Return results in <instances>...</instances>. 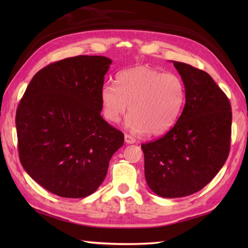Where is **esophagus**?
<instances>
[{"instance_id":"1","label":"esophagus","mask_w":248,"mask_h":248,"mask_svg":"<svg viewBox=\"0 0 248 248\" xmlns=\"http://www.w3.org/2000/svg\"><path fill=\"white\" fill-rule=\"evenodd\" d=\"M124 141L127 144H134L135 143V139L132 138V136L129 135V134H124Z\"/></svg>"}]
</instances>
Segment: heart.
Returning a JSON list of instances; mask_svg holds the SVG:
<instances>
[{"instance_id":"1","label":"heart","mask_w":248,"mask_h":248,"mask_svg":"<svg viewBox=\"0 0 248 248\" xmlns=\"http://www.w3.org/2000/svg\"><path fill=\"white\" fill-rule=\"evenodd\" d=\"M115 82L116 86L105 84L100 93L102 113L108 123L119 124L130 108L125 125L135 134L159 136L175 124L186 101L180 77L138 66L118 72Z\"/></svg>"}]
</instances>
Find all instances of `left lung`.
Listing matches in <instances>:
<instances>
[{"instance_id": "8db88e82", "label": "left lung", "mask_w": 248, "mask_h": 248, "mask_svg": "<svg viewBox=\"0 0 248 248\" xmlns=\"http://www.w3.org/2000/svg\"><path fill=\"white\" fill-rule=\"evenodd\" d=\"M186 86V103L175 125L141 145L149 188L164 198L188 196L217 175L230 150V102L207 72L172 61Z\"/></svg>"}]
</instances>
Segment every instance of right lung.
<instances>
[{
    "mask_svg": "<svg viewBox=\"0 0 248 248\" xmlns=\"http://www.w3.org/2000/svg\"><path fill=\"white\" fill-rule=\"evenodd\" d=\"M112 60L68 57L31 78L16 114L20 162L57 196L87 197L101 186L124 134L105 121L100 93Z\"/></svg>",
    "mask_w": 248,
    "mask_h": 248,
    "instance_id": "obj_1",
    "label": "right lung"
}]
</instances>
